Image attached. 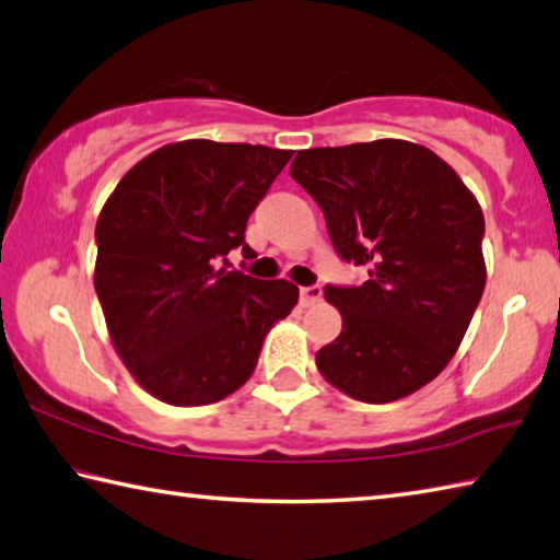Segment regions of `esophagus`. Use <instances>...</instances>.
I'll return each instance as SVG.
<instances>
[{
  "mask_svg": "<svg viewBox=\"0 0 560 560\" xmlns=\"http://www.w3.org/2000/svg\"><path fill=\"white\" fill-rule=\"evenodd\" d=\"M299 296H301V306L311 308L323 299V289L320 287H303Z\"/></svg>",
  "mask_w": 560,
  "mask_h": 560,
  "instance_id": "34e87169",
  "label": "esophagus"
}]
</instances>
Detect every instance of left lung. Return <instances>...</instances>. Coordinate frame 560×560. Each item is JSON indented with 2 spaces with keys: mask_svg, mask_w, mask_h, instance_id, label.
Returning a JSON list of instances; mask_svg holds the SVG:
<instances>
[{
  "mask_svg": "<svg viewBox=\"0 0 560 560\" xmlns=\"http://www.w3.org/2000/svg\"><path fill=\"white\" fill-rule=\"evenodd\" d=\"M291 178L318 202L340 259L362 287H325L342 330L315 352L335 389L368 404L439 377L485 291V218L460 176L401 139L299 151Z\"/></svg>",
  "mask_w": 560,
  "mask_h": 560,
  "instance_id": "8db88e82",
  "label": "left lung"
}]
</instances>
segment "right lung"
<instances>
[{"label": "right lung", "instance_id": "add662e5", "mask_svg": "<svg viewBox=\"0 0 560 560\" xmlns=\"http://www.w3.org/2000/svg\"><path fill=\"white\" fill-rule=\"evenodd\" d=\"M293 151L188 139L141 159L97 218L95 291L112 345L156 399H225L257 368L299 289L218 261L242 247L252 210Z\"/></svg>", "mask_w": 560, "mask_h": 560}]
</instances>
